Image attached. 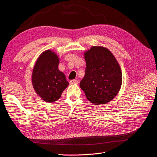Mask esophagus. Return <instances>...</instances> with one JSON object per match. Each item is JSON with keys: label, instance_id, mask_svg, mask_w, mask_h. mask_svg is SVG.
<instances>
[{"label": "esophagus", "instance_id": "1", "mask_svg": "<svg viewBox=\"0 0 157 157\" xmlns=\"http://www.w3.org/2000/svg\"><path fill=\"white\" fill-rule=\"evenodd\" d=\"M70 84H77L78 83V81L77 80H71L70 81Z\"/></svg>", "mask_w": 157, "mask_h": 157}]
</instances>
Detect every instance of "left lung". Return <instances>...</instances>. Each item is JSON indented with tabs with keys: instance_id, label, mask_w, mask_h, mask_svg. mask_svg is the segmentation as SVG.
Wrapping results in <instances>:
<instances>
[{
	"instance_id": "8db88e82",
	"label": "left lung",
	"mask_w": 157,
	"mask_h": 157,
	"mask_svg": "<svg viewBox=\"0 0 157 157\" xmlns=\"http://www.w3.org/2000/svg\"><path fill=\"white\" fill-rule=\"evenodd\" d=\"M84 55L86 67L80 82V88L93 104H107L116 97L121 87L120 65L109 50L102 46H92Z\"/></svg>"
}]
</instances>
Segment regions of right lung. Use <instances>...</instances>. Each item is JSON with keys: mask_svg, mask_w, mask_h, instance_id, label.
Returning <instances> with one entry per match:
<instances>
[{"mask_svg": "<svg viewBox=\"0 0 157 157\" xmlns=\"http://www.w3.org/2000/svg\"><path fill=\"white\" fill-rule=\"evenodd\" d=\"M59 58L50 49L40 54L32 73L33 88L42 100L53 102L59 99L69 82L59 70Z\"/></svg>", "mask_w": 157, "mask_h": 157, "instance_id": "right-lung-1", "label": "right lung"}]
</instances>
